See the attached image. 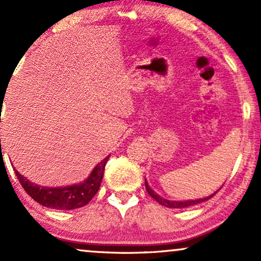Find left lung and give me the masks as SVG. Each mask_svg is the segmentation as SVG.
<instances>
[{
    "mask_svg": "<svg viewBox=\"0 0 261 261\" xmlns=\"http://www.w3.org/2000/svg\"><path fill=\"white\" fill-rule=\"evenodd\" d=\"M145 185H146V190H147V192H148V195L151 196L152 198H154L156 202L159 203V204H162V205H164V206H167V208H172V209H183V208H188V206H191V205H196V204H198V203H202V202H205V201H208V199H210L213 197L214 195L216 194H213V195H210V196H208V197H205V198H199V199H190V201H169V199H165V198H162L160 197L159 195H156L154 191L152 190L151 188L148 187V183L147 181H146V179H145Z\"/></svg>",
    "mask_w": 261,
    "mask_h": 261,
    "instance_id": "1",
    "label": "left lung"
}]
</instances>
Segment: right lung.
I'll return each instance as SVG.
<instances>
[{
  "instance_id": "add662e5",
  "label": "right lung",
  "mask_w": 261,
  "mask_h": 261,
  "mask_svg": "<svg viewBox=\"0 0 261 261\" xmlns=\"http://www.w3.org/2000/svg\"><path fill=\"white\" fill-rule=\"evenodd\" d=\"M109 155L95 166L87 179L83 183L70 185L62 188H47L41 187L35 183H32L26 177L21 176V173L15 170V174L22 185L24 191L38 202L39 204L47 206V208L58 210H71L82 208L91 201L92 197L98 191L101 185L103 172H105L106 164L108 162Z\"/></svg>"
}]
</instances>
